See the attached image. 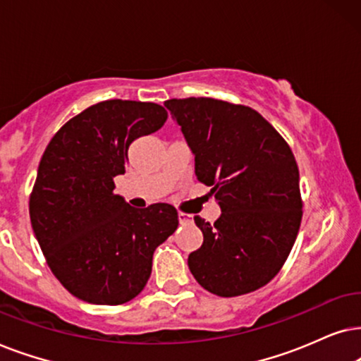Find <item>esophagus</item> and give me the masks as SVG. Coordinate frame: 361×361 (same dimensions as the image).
Returning a JSON list of instances; mask_svg holds the SVG:
<instances>
[{
    "label": "esophagus",
    "instance_id": "esophagus-1",
    "mask_svg": "<svg viewBox=\"0 0 361 361\" xmlns=\"http://www.w3.org/2000/svg\"><path fill=\"white\" fill-rule=\"evenodd\" d=\"M178 221H180V224L191 223V221H193V216L188 214V213H183V211H180V213H178Z\"/></svg>",
    "mask_w": 361,
    "mask_h": 361
}]
</instances>
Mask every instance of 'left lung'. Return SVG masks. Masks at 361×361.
<instances>
[{
	"label": "left lung",
	"instance_id": "left-lung-1",
	"mask_svg": "<svg viewBox=\"0 0 361 361\" xmlns=\"http://www.w3.org/2000/svg\"><path fill=\"white\" fill-rule=\"evenodd\" d=\"M195 153L198 181L221 216L195 223L203 244L188 257L201 287L219 297L261 289L281 271L299 234V166L289 143L256 110L209 97L165 102Z\"/></svg>",
	"mask_w": 361,
	"mask_h": 361
}]
</instances>
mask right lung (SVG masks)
<instances>
[{"mask_svg": "<svg viewBox=\"0 0 361 361\" xmlns=\"http://www.w3.org/2000/svg\"><path fill=\"white\" fill-rule=\"evenodd\" d=\"M166 118L158 104L104 100L62 125L42 153L31 226L47 266L77 299L132 300L150 279L155 249L178 228L175 206L135 209L114 193L132 142L160 130Z\"/></svg>", "mask_w": 361, "mask_h": 361, "instance_id": "add662e5", "label": "right lung"}]
</instances>
